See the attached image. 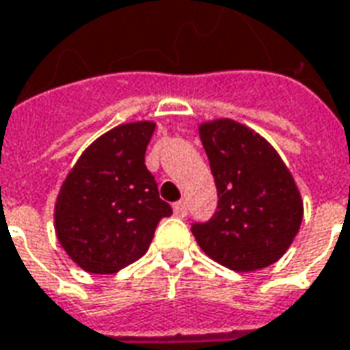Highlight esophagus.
I'll use <instances>...</instances> for the list:
<instances>
[{"label": "esophagus", "mask_w": 350, "mask_h": 350, "mask_svg": "<svg viewBox=\"0 0 350 350\" xmlns=\"http://www.w3.org/2000/svg\"><path fill=\"white\" fill-rule=\"evenodd\" d=\"M172 210H174V216L178 217H185L187 216V206H185V202L183 200H178L172 204Z\"/></svg>", "instance_id": "esophagus-1"}]
</instances>
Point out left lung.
<instances>
[{"instance_id": "obj_1", "label": "left lung", "mask_w": 350, "mask_h": 350, "mask_svg": "<svg viewBox=\"0 0 350 350\" xmlns=\"http://www.w3.org/2000/svg\"><path fill=\"white\" fill-rule=\"evenodd\" d=\"M217 189V210L191 224L202 252L233 271H258L288 250L303 217L301 195L267 140L217 119L199 126Z\"/></svg>"}]
</instances>
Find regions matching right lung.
<instances>
[{"mask_svg": "<svg viewBox=\"0 0 350 350\" xmlns=\"http://www.w3.org/2000/svg\"><path fill=\"white\" fill-rule=\"evenodd\" d=\"M155 123L119 124L83 151L60 187L56 237L89 273L111 275L148 252L159 221L172 214L146 167Z\"/></svg>", "mask_w": 350, "mask_h": 350, "instance_id": "obj_1", "label": "right lung"}]
</instances>
